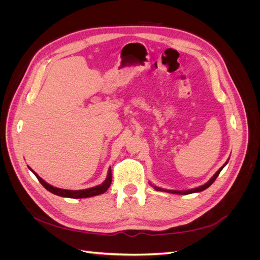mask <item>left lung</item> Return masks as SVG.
I'll list each match as a JSON object with an SVG mask.
<instances>
[{
	"label": "left lung",
	"mask_w": 260,
	"mask_h": 260,
	"mask_svg": "<svg viewBox=\"0 0 260 260\" xmlns=\"http://www.w3.org/2000/svg\"><path fill=\"white\" fill-rule=\"evenodd\" d=\"M228 161H229V159H228V160L225 161V164L223 165V166H222L221 168H220V169L216 172V174L210 178V180L208 181V182H206L205 184H204V185H201V186H199V187L191 188V190H187V191H171V190H162V188H160V187H157V186H154V187H155V190H157V191H165V192L172 193V194H184V195H186V194H192V193H196V192H202V191H204V190H206L207 187H209L212 183H214V181L217 179V177H218V176H219V174H220V171H221V170L223 169V167H224L225 165L228 164Z\"/></svg>",
	"instance_id": "obj_1"
}]
</instances>
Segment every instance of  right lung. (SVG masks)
I'll return each instance as SVG.
<instances>
[{"mask_svg":"<svg viewBox=\"0 0 260 260\" xmlns=\"http://www.w3.org/2000/svg\"><path fill=\"white\" fill-rule=\"evenodd\" d=\"M31 171L34 172L35 176L38 178L39 182H40L46 190L50 191L51 193L55 194V195H58V196H62V198H69V199H85V198H92V196H95V195H100V194H103L107 191V188L109 187L112 183V170L109 168L108 170V174H107V178L105 179V181L102 184L96 185L94 187L91 188H85V190H78V191H73V190H64V188H59V187H55L49 183H46L45 181L39 177L36 172L29 168Z\"/></svg>","mask_w":260,"mask_h":260,"instance_id":"add662e5","label":"right lung"}]
</instances>
